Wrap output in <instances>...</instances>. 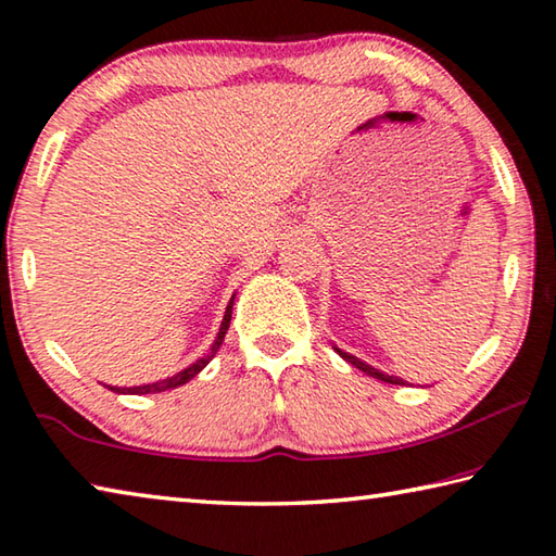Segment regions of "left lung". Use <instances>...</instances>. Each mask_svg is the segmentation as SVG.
<instances>
[{
  "instance_id": "left-lung-1",
  "label": "left lung",
  "mask_w": 556,
  "mask_h": 556,
  "mask_svg": "<svg viewBox=\"0 0 556 556\" xmlns=\"http://www.w3.org/2000/svg\"><path fill=\"white\" fill-rule=\"evenodd\" d=\"M338 351V355L343 357V361H348L351 365H355L357 370H363L365 375H370V378H378V380H382V382H390V384H404V380H400V378H390V375H384V372H380V370H375V368H370L368 363H363V361H357L355 355H351V353H343L341 348H336Z\"/></svg>"
}]
</instances>
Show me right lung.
<instances>
[{"mask_svg":"<svg viewBox=\"0 0 556 556\" xmlns=\"http://www.w3.org/2000/svg\"><path fill=\"white\" fill-rule=\"evenodd\" d=\"M230 316H232V299H230L228 308H225V318H223V324H220L218 338H215V343H213V348H211V353L205 355V357H201V361H195L193 365H188L186 370H181L178 375H174V378L159 380V382H152V384H139V388H110V384H105V388H108V390H112V392H119V394H152V392L174 390V388H178V384H186L188 380L195 378V375H199V372L205 368V365L211 363V357H213L215 353H218V348H220V343H223V338H225V333H228Z\"/></svg>","mask_w":556,"mask_h":556,"instance_id":"right-lung-1","label":"right lung"}]
</instances>
